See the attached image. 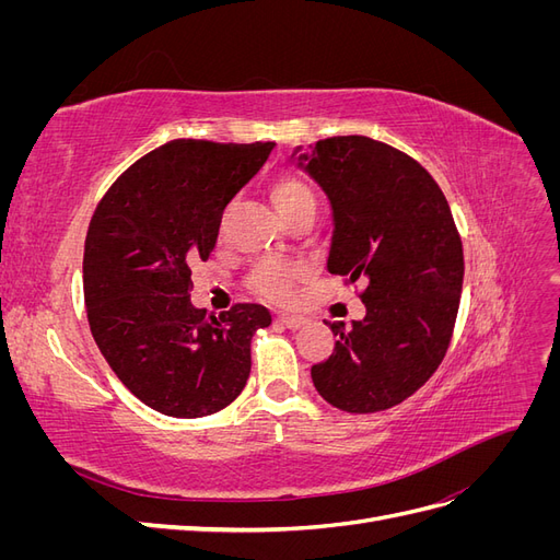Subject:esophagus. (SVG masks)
<instances>
[{
    "instance_id": "1",
    "label": "esophagus",
    "mask_w": 560,
    "mask_h": 560,
    "mask_svg": "<svg viewBox=\"0 0 560 560\" xmlns=\"http://www.w3.org/2000/svg\"><path fill=\"white\" fill-rule=\"evenodd\" d=\"M276 322H278V325L287 327V329H299V327L306 325V317L290 315V313H280V315H276Z\"/></svg>"
}]
</instances>
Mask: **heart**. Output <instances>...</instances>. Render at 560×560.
<instances>
[{
  "label": "heart",
  "instance_id": "b5f03b06",
  "mask_svg": "<svg viewBox=\"0 0 560 560\" xmlns=\"http://www.w3.org/2000/svg\"><path fill=\"white\" fill-rule=\"evenodd\" d=\"M270 198H273L276 208L284 219H292L303 210H315L317 206L311 186L296 175H280L273 184H270ZM219 233H224V226L219 229ZM306 276H308L306 268L299 264L282 261V259H266L259 266H254L247 282L252 287V292H257L268 301L282 303L292 299L296 282H301Z\"/></svg>",
  "mask_w": 560,
  "mask_h": 560
}]
</instances>
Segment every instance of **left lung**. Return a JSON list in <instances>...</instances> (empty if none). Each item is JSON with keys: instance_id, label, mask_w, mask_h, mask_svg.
<instances>
[{"instance_id": "8db88e82", "label": "left lung", "mask_w": 560, "mask_h": 560, "mask_svg": "<svg viewBox=\"0 0 560 560\" xmlns=\"http://www.w3.org/2000/svg\"><path fill=\"white\" fill-rule=\"evenodd\" d=\"M299 165L334 210L327 268L362 280L366 315L334 322L317 393L348 413L393 409L444 362L463 292V241L444 191L416 159L364 135L319 140Z\"/></svg>"}]
</instances>
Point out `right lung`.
I'll list each match as a JSON object with an SVG mask.
<instances>
[{"mask_svg":"<svg viewBox=\"0 0 560 560\" xmlns=\"http://www.w3.org/2000/svg\"><path fill=\"white\" fill-rule=\"evenodd\" d=\"M273 142L173 140L135 161L97 202L83 245L91 334L130 393L173 418L222 411L249 378L259 303L219 317L191 303V264L210 259L224 208Z\"/></svg>","mask_w":560,"mask_h":560,"instance_id":"add662e5","label":"right lung"}]
</instances>
